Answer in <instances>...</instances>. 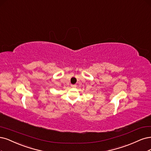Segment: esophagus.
<instances>
[{
    "mask_svg": "<svg viewBox=\"0 0 151 151\" xmlns=\"http://www.w3.org/2000/svg\"><path fill=\"white\" fill-rule=\"evenodd\" d=\"M70 86H71L72 87H76L77 86H76V85H72V84Z\"/></svg>",
    "mask_w": 151,
    "mask_h": 151,
    "instance_id": "obj_1",
    "label": "esophagus"
}]
</instances>
